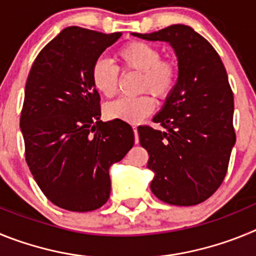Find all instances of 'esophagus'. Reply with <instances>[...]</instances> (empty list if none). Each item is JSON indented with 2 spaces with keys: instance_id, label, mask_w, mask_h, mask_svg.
Listing matches in <instances>:
<instances>
[{
  "instance_id": "34e87169",
  "label": "esophagus",
  "mask_w": 256,
  "mask_h": 256,
  "mask_svg": "<svg viewBox=\"0 0 256 256\" xmlns=\"http://www.w3.org/2000/svg\"><path fill=\"white\" fill-rule=\"evenodd\" d=\"M133 132H134V142L138 144V130H137V126H133Z\"/></svg>"
}]
</instances>
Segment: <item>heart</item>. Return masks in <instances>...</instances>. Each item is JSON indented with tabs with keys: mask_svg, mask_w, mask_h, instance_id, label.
Listing matches in <instances>:
<instances>
[{
	"mask_svg": "<svg viewBox=\"0 0 256 256\" xmlns=\"http://www.w3.org/2000/svg\"><path fill=\"white\" fill-rule=\"evenodd\" d=\"M158 47L146 42L133 40L116 52V58L123 70L140 74L138 92H150L164 100L177 84L178 65L172 58H162ZM91 80L96 91L105 97L118 92L119 70L108 60L98 58L91 69ZM155 108L154 98L144 94L133 98H119L105 106L108 119H120L126 123H140Z\"/></svg>",
	"mask_w": 256,
	"mask_h": 256,
	"instance_id": "obj_1",
	"label": "heart"
}]
</instances>
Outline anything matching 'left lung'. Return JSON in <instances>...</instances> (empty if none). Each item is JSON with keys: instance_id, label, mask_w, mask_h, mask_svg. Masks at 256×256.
Masks as SVG:
<instances>
[{"instance_id": "8db88e82", "label": "left lung", "mask_w": 256, "mask_h": 256, "mask_svg": "<svg viewBox=\"0 0 256 256\" xmlns=\"http://www.w3.org/2000/svg\"><path fill=\"white\" fill-rule=\"evenodd\" d=\"M132 36L168 42L178 58L177 84L152 119L165 130L138 126L148 168L155 174L151 191L166 204L198 205L222 184L236 142L226 68L214 47L188 26Z\"/></svg>"}]
</instances>
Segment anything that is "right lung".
I'll return each instance as SVG.
<instances>
[{"label":"right lung","mask_w":256,"mask_h":256,"mask_svg":"<svg viewBox=\"0 0 256 256\" xmlns=\"http://www.w3.org/2000/svg\"><path fill=\"white\" fill-rule=\"evenodd\" d=\"M122 33L69 26L32 65L20 115L26 160L40 191L69 212H92L110 196L108 168L134 144L132 126L100 120L91 69Z\"/></svg>","instance_id":"right-lung-1"}]
</instances>
